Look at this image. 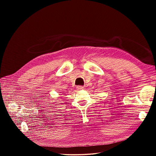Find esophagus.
Returning <instances> with one entry per match:
<instances>
[{"label":"esophagus","mask_w":156,"mask_h":156,"mask_svg":"<svg viewBox=\"0 0 156 156\" xmlns=\"http://www.w3.org/2000/svg\"><path fill=\"white\" fill-rule=\"evenodd\" d=\"M77 88L78 90H82V89H83V86H78V87H77Z\"/></svg>","instance_id":"esophagus-1"}]
</instances>
